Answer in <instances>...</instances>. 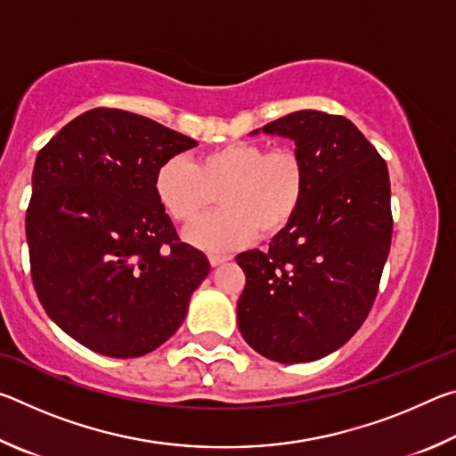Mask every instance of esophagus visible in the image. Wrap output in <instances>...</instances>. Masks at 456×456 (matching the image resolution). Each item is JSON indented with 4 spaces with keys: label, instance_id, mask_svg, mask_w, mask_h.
I'll list each match as a JSON object with an SVG mask.
<instances>
[{
    "label": "esophagus",
    "instance_id": "esophagus-1",
    "mask_svg": "<svg viewBox=\"0 0 456 456\" xmlns=\"http://www.w3.org/2000/svg\"><path fill=\"white\" fill-rule=\"evenodd\" d=\"M231 257L229 256H219V253H211L209 256V264L213 265V267H217V265H221V264H225V261H229Z\"/></svg>",
    "mask_w": 456,
    "mask_h": 456
}]
</instances>
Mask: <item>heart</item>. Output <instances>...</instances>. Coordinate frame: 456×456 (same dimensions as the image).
Returning a JSON list of instances; mask_svg holds the SVG:
<instances>
[{"label":"heart","instance_id":"1","mask_svg":"<svg viewBox=\"0 0 456 456\" xmlns=\"http://www.w3.org/2000/svg\"><path fill=\"white\" fill-rule=\"evenodd\" d=\"M307 167L291 146L269 149L237 141L199 154L165 160L154 175L159 203L176 223H192L217 200L221 211L197 221L187 239L207 251H227L289 225L304 203Z\"/></svg>","mask_w":456,"mask_h":456}]
</instances>
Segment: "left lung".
Segmentation results:
<instances>
[{
    "instance_id": "left-lung-1",
    "label": "left lung",
    "mask_w": 456,
    "mask_h": 456,
    "mask_svg": "<svg viewBox=\"0 0 456 456\" xmlns=\"http://www.w3.org/2000/svg\"><path fill=\"white\" fill-rule=\"evenodd\" d=\"M261 130L296 142L307 189L267 251L237 256L245 273L237 323L261 356L314 362L348 342L376 299L392 239L388 168L336 114L297 110Z\"/></svg>"
}]
</instances>
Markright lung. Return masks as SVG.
Segmentation results:
<instances>
[{"mask_svg": "<svg viewBox=\"0 0 456 456\" xmlns=\"http://www.w3.org/2000/svg\"><path fill=\"white\" fill-rule=\"evenodd\" d=\"M192 146L141 114L94 108L37 152L26 215L34 288L45 314L102 356L165 344L211 272L154 192L157 168Z\"/></svg>", "mask_w": 456, "mask_h": 456, "instance_id": "right-lung-1", "label": "right lung"}]
</instances>
